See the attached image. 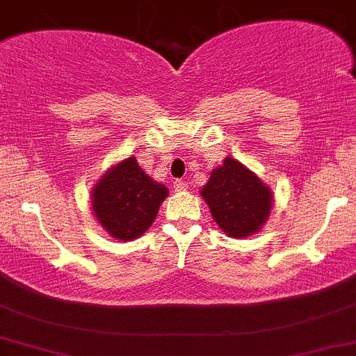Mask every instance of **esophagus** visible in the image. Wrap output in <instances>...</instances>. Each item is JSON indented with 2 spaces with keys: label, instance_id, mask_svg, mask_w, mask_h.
<instances>
[{
  "label": "esophagus",
  "instance_id": "obj_1",
  "mask_svg": "<svg viewBox=\"0 0 356 356\" xmlns=\"http://www.w3.org/2000/svg\"><path fill=\"white\" fill-rule=\"evenodd\" d=\"M174 189L177 191V193H184V191L189 189V186H187V182H184V181H175Z\"/></svg>",
  "mask_w": 356,
  "mask_h": 356
}]
</instances>
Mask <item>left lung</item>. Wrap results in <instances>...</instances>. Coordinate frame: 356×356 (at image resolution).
I'll list each match as a JSON object with an SVG mask.
<instances>
[{"mask_svg": "<svg viewBox=\"0 0 356 356\" xmlns=\"http://www.w3.org/2000/svg\"><path fill=\"white\" fill-rule=\"evenodd\" d=\"M213 220L232 238L260 232L272 209V191L238 160L226 157L201 189Z\"/></svg>", "mask_w": 356, "mask_h": 356, "instance_id": "left-lung-1", "label": "left lung"}]
</instances>
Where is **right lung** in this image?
<instances>
[{"label":"right lung","instance_id":"obj_1","mask_svg":"<svg viewBox=\"0 0 356 356\" xmlns=\"http://www.w3.org/2000/svg\"><path fill=\"white\" fill-rule=\"evenodd\" d=\"M169 191L140 169L135 157L113 165L92 189V211L109 236L130 241L157 218Z\"/></svg>","mask_w":356,"mask_h":356}]
</instances>
